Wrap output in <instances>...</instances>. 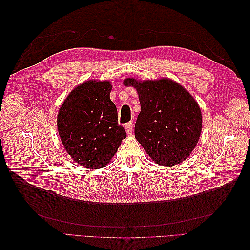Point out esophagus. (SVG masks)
Returning a JSON list of instances; mask_svg holds the SVG:
<instances>
[{
    "label": "esophagus",
    "mask_w": 250,
    "mask_h": 250,
    "mask_svg": "<svg viewBox=\"0 0 250 250\" xmlns=\"http://www.w3.org/2000/svg\"><path fill=\"white\" fill-rule=\"evenodd\" d=\"M125 130H126V132L128 134H131L132 133V130H133V124H132V122H129V123L125 124Z\"/></svg>",
    "instance_id": "1"
}]
</instances>
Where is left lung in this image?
I'll return each mask as SVG.
<instances>
[{
	"mask_svg": "<svg viewBox=\"0 0 250 250\" xmlns=\"http://www.w3.org/2000/svg\"><path fill=\"white\" fill-rule=\"evenodd\" d=\"M124 84L133 86L139 94L141 112L134 135L148 155L167 167L184 162L200 138L198 103L180 84L167 78L141 82L127 78Z\"/></svg>",
	"mask_w": 250,
	"mask_h": 250,
	"instance_id": "obj_1",
	"label": "left lung"
}]
</instances>
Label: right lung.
Masks as SVG:
<instances>
[{"mask_svg":"<svg viewBox=\"0 0 250 250\" xmlns=\"http://www.w3.org/2000/svg\"><path fill=\"white\" fill-rule=\"evenodd\" d=\"M109 81L90 80L74 88L59 108L57 127L64 149L87 169H101L126 138L118 123Z\"/></svg>","mask_w":250,"mask_h":250,"instance_id":"add662e5","label":"right lung"}]
</instances>
